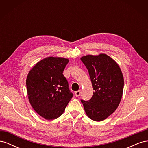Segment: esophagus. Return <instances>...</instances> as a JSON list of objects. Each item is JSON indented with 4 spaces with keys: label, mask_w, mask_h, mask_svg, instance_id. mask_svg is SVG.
<instances>
[{
    "label": "esophagus",
    "mask_w": 148,
    "mask_h": 148,
    "mask_svg": "<svg viewBox=\"0 0 148 148\" xmlns=\"http://www.w3.org/2000/svg\"><path fill=\"white\" fill-rule=\"evenodd\" d=\"M81 93H82V92H81V91H80V90H78L77 91H76L75 92V96H76V97H79L80 95H81Z\"/></svg>",
    "instance_id": "1"
}]
</instances>
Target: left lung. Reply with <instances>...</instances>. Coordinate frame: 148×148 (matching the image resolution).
Instances as JSON below:
<instances>
[{
	"mask_svg": "<svg viewBox=\"0 0 148 148\" xmlns=\"http://www.w3.org/2000/svg\"><path fill=\"white\" fill-rule=\"evenodd\" d=\"M87 68L95 92L89 101L81 100L89 118L96 122L107 119L118 107L122 99L124 80L120 66L105 53L81 58Z\"/></svg>",
	"mask_w": 148,
	"mask_h": 148,
	"instance_id": "obj_1",
	"label": "left lung"
}]
</instances>
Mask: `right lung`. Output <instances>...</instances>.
I'll use <instances>...</instances> for the list:
<instances>
[{
    "label": "right lung",
    "mask_w": 148,
    "mask_h": 148,
    "mask_svg": "<svg viewBox=\"0 0 148 148\" xmlns=\"http://www.w3.org/2000/svg\"><path fill=\"white\" fill-rule=\"evenodd\" d=\"M69 62L63 57H49L38 62L28 74L29 101L36 113L46 120L59 117L73 97L63 75Z\"/></svg>",
    "instance_id": "obj_1"
}]
</instances>
